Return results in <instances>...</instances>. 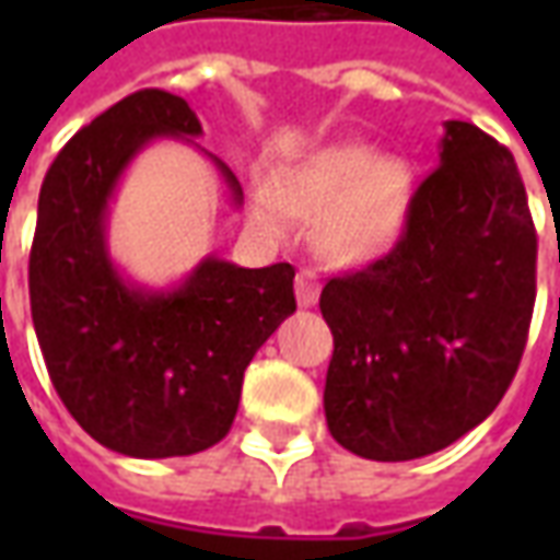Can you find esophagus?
<instances>
[{"mask_svg":"<svg viewBox=\"0 0 560 560\" xmlns=\"http://www.w3.org/2000/svg\"><path fill=\"white\" fill-rule=\"evenodd\" d=\"M317 296H320V284H317V276L312 269H300L296 272V303L308 308V305L317 303Z\"/></svg>","mask_w":560,"mask_h":560,"instance_id":"obj_1","label":"esophagus"}]
</instances>
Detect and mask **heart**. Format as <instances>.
<instances>
[{
	"mask_svg": "<svg viewBox=\"0 0 560 560\" xmlns=\"http://www.w3.org/2000/svg\"><path fill=\"white\" fill-rule=\"evenodd\" d=\"M411 207V173L375 149L341 143L276 173L255 195V219L267 231L291 233L293 221H320L317 245L339 264H363L396 243Z\"/></svg>",
	"mask_w": 560,
	"mask_h": 560,
	"instance_id": "b5f03b06",
	"label": "heart"
}]
</instances>
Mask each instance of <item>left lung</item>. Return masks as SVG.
<instances>
[{
  "instance_id": "obj_1",
  "label": "left lung",
  "mask_w": 560,
  "mask_h": 560,
  "mask_svg": "<svg viewBox=\"0 0 560 560\" xmlns=\"http://www.w3.org/2000/svg\"><path fill=\"white\" fill-rule=\"evenodd\" d=\"M393 252L329 279V434L375 462L444 450L504 399L537 291V233L513 152L450 119Z\"/></svg>"
}]
</instances>
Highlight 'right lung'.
<instances>
[{"instance_id":"obj_1","label":"right lung","mask_w":560,"mask_h":560,"mask_svg":"<svg viewBox=\"0 0 560 560\" xmlns=\"http://www.w3.org/2000/svg\"><path fill=\"white\" fill-rule=\"evenodd\" d=\"M200 135L185 98L140 90L68 140L38 195L30 303L44 363L83 432L131 458L219 444L252 357L296 312L291 264L245 269L209 255L164 291L114 264L107 212L128 164L152 140ZM209 159L240 207V179Z\"/></svg>"}]
</instances>
